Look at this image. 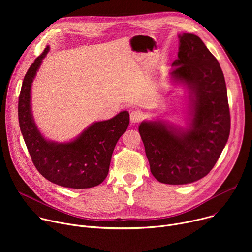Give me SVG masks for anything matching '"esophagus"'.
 <instances>
[{"mask_svg": "<svg viewBox=\"0 0 252 252\" xmlns=\"http://www.w3.org/2000/svg\"><path fill=\"white\" fill-rule=\"evenodd\" d=\"M129 117H130V122L135 124V123H138L142 119V113L140 111L134 110V111L130 112V116Z\"/></svg>", "mask_w": 252, "mask_h": 252, "instance_id": "34e87169", "label": "esophagus"}]
</instances>
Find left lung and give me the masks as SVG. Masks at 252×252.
I'll list each match as a JSON object with an SVG mask.
<instances>
[{
  "label": "left lung",
  "instance_id": "1",
  "mask_svg": "<svg viewBox=\"0 0 252 252\" xmlns=\"http://www.w3.org/2000/svg\"><path fill=\"white\" fill-rule=\"evenodd\" d=\"M171 78L189 92V126L142 122L138 131L153 175L166 185H188L204 177L217 163L230 131L224 76L218 60L193 33L178 34Z\"/></svg>",
  "mask_w": 252,
  "mask_h": 252
}]
</instances>
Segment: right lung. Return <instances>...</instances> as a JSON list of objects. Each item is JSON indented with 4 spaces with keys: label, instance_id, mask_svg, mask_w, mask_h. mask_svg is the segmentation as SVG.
Wrapping results in <instances>:
<instances>
[{
    "label": "right lung",
    "instance_id": "right-lung-1",
    "mask_svg": "<svg viewBox=\"0 0 252 252\" xmlns=\"http://www.w3.org/2000/svg\"><path fill=\"white\" fill-rule=\"evenodd\" d=\"M49 51L48 46L32 63L23 81L18 112L24 140L35 168L51 183L77 189L96 187L109 173L113 152L128 126L129 114L124 111L111 120L94 123L69 142L46 139L32 119L31 89Z\"/></svg>",
    "mask_w": 252,
    "mask_h": 252
}]
</instances>
